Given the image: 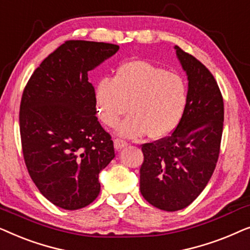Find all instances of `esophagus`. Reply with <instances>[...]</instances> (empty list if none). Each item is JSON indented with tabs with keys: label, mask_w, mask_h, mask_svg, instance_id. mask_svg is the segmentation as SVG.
Wrapping results in <instances>:
<instances>
[{
	"label": "esophagus",
	"mask_w": 250,
	"mask_h": 250,
	"mask_svg": "<svg viewBox=\"0 0 250 250\" xmlns=\"http://www.w3.org/2000/svg\"><path fill=\"white\" fill-rule=\"evenodd\" d=\"M114 146H115L116 150H121V149L125 148V146H127V142L124 141V140H121V139H115Z\"/></svg>",
	"instance_id": "obj_1"
}]
</instances>
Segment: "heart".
I'll use <instances>...</instances> for the list:
<instances>
[{"mask_svg":"<svg viewBox=\"0 0 250 250\" xmlns=\"http://www.w3.org/2000/svg\"><path fill=\"white\" fill-rule=\"evenodd\" d=\"M187 86L182 77L143 60L123 63L112 78L104 77L95 86L98 115L118 134L135 139L146 133L151 139L168 135L179 124L187 105Z\"/></svg>","mask_w":250,"mask_h":250,"instance_id":"b5f03b06","label":"heart"}]
</instances>
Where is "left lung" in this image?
Segmentation results:
<instances>
[{"label":"left lung","instance_id":"1","mask_svg":"<svg viewBox=\"0 0 250 250\" xmlns=\"http://www.w3.org/2000/svg\"><path fill=\"white\" fill-rule=\"evenodd\" d=\"M188 76L182 118L167 138L142 146L140 191L152 206L175 211L192 203L213 175L223 132L224 104L209 70L175 45Z\"/></svg>","mask_w":250,"mask_h":250}]
</instances>
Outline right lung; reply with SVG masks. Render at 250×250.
<instances>
[{
  "label": "right lung",
  "instance_id": "right-lung-1",
  "mask_svg": "<svg viewBox=\"0 0 250 250\" xmlns=\"http://www.w3.org/2000/svg\"><path fill=\"white\" fill-rule=\"evenodd\" d=\"M116 44L67 41L45 58L23 90L19 124L23 159L40 192L75 210L100 193L99 173L114 159L111 136L98 121L87 73Z\"/></svg>",
  "mask_w": 250,
  "mask_h": 250
}]
</instances>
